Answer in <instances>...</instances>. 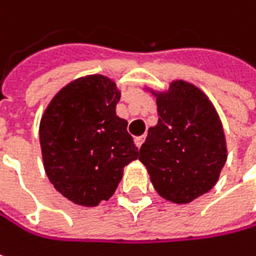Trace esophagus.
I'll list each match as a JSON object with an SVG mask.
<instances>
[{
  "instance_id": "esophagus-1",
  "label": "esophagus",
  "mask_w": 256,
  "mask_h": 256,
  "mask_svg": "<svg viewBox=\"0 0 256 256\" xmlns=\"http://www.w3.org/2000/svg\"><path fill=\"white\" fill-rule=\"evenodd\" d=\"M144 140H146V136H141V137H137L134 141H136V144H137V147L140 148L141 146H142V142H144Z\"/></svg>"
}]
</instances>
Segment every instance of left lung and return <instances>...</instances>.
Listing matches in <instances>:
<instances>
[{
    "label": "left lung",
    "mask_w": 256,
    "mask_h": 256,
    "mask_svg": "<svg viewBox=\"0 0 256 256\" xmlns=\"http://www.w3.org/2000/svg\"><path fill=\"white\" fill-rule=\"evenodd\" d=\"M157 125L148 128L138 160L147 168L157 194L188 204L217 184L228 160L222 120L210 99L184 80L166 92H153Z\"/></svg>",
    "instance_id": "obj_1"
}]
</instances>
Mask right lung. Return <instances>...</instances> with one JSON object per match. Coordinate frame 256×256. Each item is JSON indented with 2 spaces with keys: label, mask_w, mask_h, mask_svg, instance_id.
<instances>
[{
  "label": "right lung",
  "mask_w": 256,
  "mask_h": 256,
  "mask_svg": "<svg viewBox=\"0 0 256 256\" xmlns=\"http://www.w3.org/2000/svg\"><path fill=\"white\" fill-rule=\"evenodd\" d=\"M120 92L110 78L94 74L62 87L39 125L46 176L66 200L96 207L116 191L124 168L138 157L116 115Z\"/></svg>",
  "instance_id": "right-lung-1"
}]
</instances>
